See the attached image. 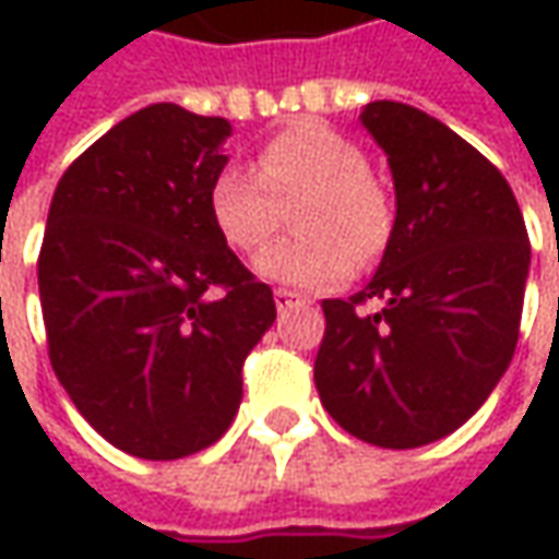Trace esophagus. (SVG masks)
<instances>
[{"label": "esophagus", "mask_w": 559, "mask_h": 559, "mask_svg": "<svg viewBox=\"0 0 559 559\" xmlns=\"http://www.w3.org/2000/svg\"><path fill=\"white\" fill-rule=\"evenodd\" d=\"M273 301H276V311L283 313V311H289V308H295V305H301L305 298L292 289H276L273 292Z\"/></svg>", "instance_id": "obj_1"}]
</instances>
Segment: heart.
Here are the masks:
<instances>
[{"label":"heart","mask_w":559,"mask_h":559,"mask_svg":"<svg viewBox=\"0 0 559 559\" xmlns=\"http://www.w3.org/2000/svg\"><path fill=\"white\" fill-rule=\"evenodd\" d=\"M295 207L301 236L270 246L254 270L295 289L345 283L357 261L379 258L395 226L385 186L367 170L364 148L326 123L301 120L273 133L254 170L226 164L211 180V221L236 251L254 254Z\"/></svg>","instance_id":"1"}]
</instances>
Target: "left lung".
I'll return each mask as SVG.
<instances>
[{"label":"left lung","mask_w":559,"mask_h":559,"mask_svg":"<svg viewBox=\"0 0 559 559\" xmlns=\"http://www.w3.org/2000/svg\"><path fill=\"white\" fill-rule=\"evenodd\" d=\"M360 123L389 158L395 226L373 280L323 301L313 382L345 432L404 451L461 429L501 382L532 248L501 170L441 120L370 102Z\"/></svg>","instance_id":"obj_1"}]
</instances>
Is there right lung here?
Returning a JSON list of instances; mask_svg holds the SVG:
<instances>
[{
    "label": "right lung",
    "instance_id": "1",
    "mask_svg": "<svg viewBox=\"0 0 559 559\" xmlns=\"http://www.w3.org/2000/svg\"><path fill=\"white\" fill-rule=\"evenodd\" d=\"M226 118L174 102L115 123L58 180L39 248L49 360L115 448L177 461L224 436L242 364L276 320L211 221Z\"/></svg>",
    "mask_w": 559,
    "mask_h": 559
}]
</instances>
